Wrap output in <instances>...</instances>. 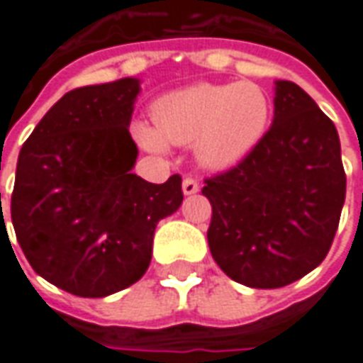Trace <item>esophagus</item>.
<instances>
[{
  "label": "esophagus",
  "instance_id": "34e87169",
  "mask_svg": "<svg viewBox=\"0 0 363 363\" xmlns=\"http://www.w3.org/2000/svg\"><path fill=\"white\" fill-rule=\"evenodd\" d=\"M198 190H200V184H198L196 179H192V177H186L184 181H182V192L190 196V194H196Z\"/></svg>",
  "mask_w": 363,
  "mask_h": 363
}]
</instances>
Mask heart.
Segmentation results:
<instances>
[{
	"mask_svg": "<svg viewBox=\"0 0 363 363\" xmlns=\"http://www.w3.org/2000/svg\"><path fill=\"white\" fill-rule=\"evenodd\" d=\"M270 111L267 91L257 83H200L161 96L151 108L155 126L138 122L134 135L142 147L153 153L167 151V142H194L202 165L225 169L260 142Z\"/></svg>",
	"mask_w": 363,
	"mask_h": 363,
	"instance_id": "heart-1",
	"label": "heart"
}]
</instances>
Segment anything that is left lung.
Masks as SVG:
<instances>
[{
  "mask_svg": "<svg viewBox=\"0 0 363 363\" xmlns=\"http://www.w3.org/2000/svg\"><path fill=\"white\" fill-rule=\"evenodd\" d=\"M208 245L218 267L249 288H284L327 257L346 173L333 120L299 85L276 83L274 122L235 167L204 179Z\"/></svg>",
  "mask_w": 363,
  "mask_h": 363,
  "instance_id": "8db88e82",
  "label": "left lung"
}]
</instances>
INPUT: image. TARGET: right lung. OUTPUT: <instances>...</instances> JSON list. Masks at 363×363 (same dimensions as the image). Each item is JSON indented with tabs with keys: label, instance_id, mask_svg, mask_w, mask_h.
Instances as JSON below:
<instances>
[{
	"label": "right lung",
	"instance_id": "1",
	"mask_svg": "<svg viewBox=\"0 0 363 363\" xmlns=\"http://www.w3.org/2000/svg\"><path fill=\"white\" fill-rule=\"evenodd\" d=\"M138 93L130 77L69 91L21 147L15 235L33 270L74 296H111L140 280L157 221L184 198L181 174L153 184L132 173Z\"/></svg>",
	"mask_w": 363,
	"mask_h": 363
}]
</instances>
